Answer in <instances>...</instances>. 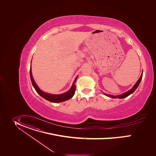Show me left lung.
Returning <instances> with one entry per match:
<instances>
[{
	"label": "left lung",
	"instance_id": "8db88e82",
	"mask_svg": "<svg viewBox=\"0 0 156 156\" xmlns=\"http://www.w3.org/2000/svg\"><path fill=\"white\" fill-rule=\"evenodd\" d=\"M142 74H143V71H142V73L141 74V76L140 77V78L138 79V80L137 81V82L135 83V85L133 87V88L131 89H130L129 90L127 91L125 93H123L121 95H112L110 94H105L104 93V94L108 97H111L112 98H126L127 97H128L129 95H130V94H132V93H133L134 92V90L136 89H137V88L138 87L141 80H142Z\"/></svg>",
	"mask_w": 156,
	"mask_h": 156
}]
</instances>
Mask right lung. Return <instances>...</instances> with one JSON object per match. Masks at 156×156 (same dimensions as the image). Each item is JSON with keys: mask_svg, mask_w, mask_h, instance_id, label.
I'll list each match as a JSON object with an SVG mask.
<instances>
[{"mask_svg": "<svg viewBox=\"0 0 156 156\" xmlns=\"http://www.w3.org/2000/svg\"><path fill=\"white\" fill-rule=\"evenodd\" d=\"M30 80H31L32 85L34 87L35 89L36 90V91L37 92V93L40 96H41L43 98H44L45 100H48V101H49L50 102L60 103V102L65 101L66 100L70 99L71 98H72L73 97L74 93H75V90H76L75 82L76 81L77 76L74 79V81L73 82V83L72 85L71 88L69 89L68 91H67V92H66V93H64V94H58V95L50 94L46 93V92L42 91L41 89L38 88V87L37 86V85L35 82V81L34 80V78L32 77L31 66H30Z\"/></svg>", "mask_w": 156, "mask_h": 156, "instance_id": "obj_1", "label": "right lung"}]
</instances>
